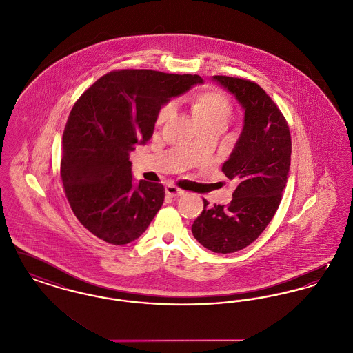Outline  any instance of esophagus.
Returning a JSON list of instances; mask_svg holds the SVG:
<instances>
[{
    "label": "esophagus",
    "instance_id": "34e87169",
    "mask_svg": "<svg viewBox=\"0 0 353 353\" xmlns=\"http://www.w3.org/2000/svg\"><path fill=\"white\" fill-rule=\"evenodd\" d=\"M165 193L170 197H180V196L184 194V190H181V189L173 186V185H167L165 186Z\"/></svg>",
    "mask_w": 353,
    "mask_h": 353
}]
</instances>
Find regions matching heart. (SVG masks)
I'll return each instance as SVG.
<instances>
[{
  "label": "heart",
  "instance_id": "b5f03b06",
  "mask_svg": "<svg viewBox=\"0 0 353 353\" xmlns=\"http://www.w3.org/2000/svg\"><path fill=\"white\" fill-rule=\"evenodd\" d=\"M188 104L199 127L202 125H219L225 128L232 115L230 101L219 91L212 88H201L188 97ZM173 114V105L164 104L160 107L156 115V124L161 125Z\"/></svg>",
  "mask_w": 353,
  "mask_h": 353
}]
</instances>
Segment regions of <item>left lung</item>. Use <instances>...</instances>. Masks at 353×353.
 <instances>
[{
  "label": "left lung",
  "mask_w": 353,
  "mask_h": 353,
  "mask_svg": "<svg viewBox=\"0 0 353 353\" xmlns=\"http://www.w3.org/2000/svg\"><path fill=\"white\" fill-rule=\"evenodd\" d=\"M212 79L243 110L242 131L222 165L238 185L228 206L203 200L192 233L208 250L229 254L252 243L274 217L288 179L291 136L282 112L258 84L223 75Z\"/></svg>",
  "instance_id": "left-lung-1"
}]
</instances>
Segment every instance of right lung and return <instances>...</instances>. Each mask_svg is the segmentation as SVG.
<instances>
[{"label":"right lung","instance_id":"1","mask_svg":"<svg viewBox=\"0 0 353 353\" xmlns=\"http://www.w3.org/2000/svg\"><path fill=\"white\" fill-rule=\"evenodd\" d=\"M202 83L199 75L120 70L101 77L75 103L63 132L61 176L88 232L125 245L147 230L164 202V186L134 183L130 153L151 139L161 105Z\"/></svg>","mask_w":353,"mask_h":353}]
</instances>
